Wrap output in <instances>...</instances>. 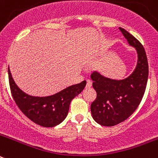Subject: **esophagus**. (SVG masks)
<instances>
[{"label":"esophagus","mask_w":158,"mask_h":158,"mask_svg":"<svg viewBox=\"0 0 158 158\" xmlns=\"http://www.w3.org/2000/svg\"><path fill=\"white\" fill-rule=\"evenodd\" d=\"M86 81H87V83H86V88H90L92 86V81L91 80H87Z\"/></svg>","instance_id":"obj_1"}]
</instances>
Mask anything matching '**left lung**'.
Here are the masks:
<instances>
[{
	"label": "left lung",
	"mask_w": 158,
	"mask_h": 158,
	"mask_svg": "<svg viewBox=\"0 0 158 158\" xmlns=\"http://www.w3.org/2000/svg\"><path fill=\"white\" fill-rule=\"evenodd\" d=\"M119 30L129 45L136 49L138 62L134 72L123 80H114L93 72L91 79L96 98L91 104L93 118L102 126L112 127L126 120L139 107L149 75L147 57L143 46L125 29Z\"/></svg>",
	"instance_id": "8db88e82"
}]
</instances>
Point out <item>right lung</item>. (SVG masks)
I'll list each match as a JSON object with an SVG mask.
<instances>
[{"label":"right lung","mask_w":158,"mask_h":158,"mask_svg":"<svg viewBox=\"0 0 158 158\" xmlns=\"http://www.w3.org/2000/svg\"><path fill=\"white\" fill-rule=\"evenodd\" d=\"M8 71L11 93L16 105L29 119L44 127H53L61 123L68 115L71 100L80 94L86 85V81H83L52 96H32L18 88L9 67Z\"/></svg>","instance_id":"obj_1"}]
</instances>
